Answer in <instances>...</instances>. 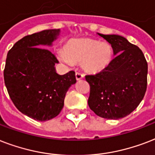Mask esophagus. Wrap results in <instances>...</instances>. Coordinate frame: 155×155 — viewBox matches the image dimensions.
Returning <instances> with one entry per match:
<instances>
[{
  "instance_id": "1",
  "label": "esophagus",
  "mask_w": 155,
  "mask_h": 155,
  "mask_svg": "<svg viewBox=\"0 0 155 155\" xmlns=\"http://www.w3.org/2000/svg\"><path fill=\"white\" fill-rule=\"evenodd\" d=\"M75 76H76V79L77 80H81L84 78V75L80 72H76V74H75Z\"/></svg>"
}]
</instances>
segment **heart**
<instances>
[{"label":"heart","mask_w":155,"mask_h":155,"mask_svg":"<svg viewBox=\"0 0 155 155\" xmlns=\"http://www.w3.org/2000/svg\"><path fill=\"white\" fill-rule=\"evenodd\" d=\"M58 54L66 63L81 62L82 69L91 74L107 69L113 58V50L110 44L89 38L70 39L65 44L64 51H60Z\"/></svg>","instance_id":"1"}]
</instances>
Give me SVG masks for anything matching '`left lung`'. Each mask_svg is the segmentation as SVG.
I'll return each mask as SVG.
<instances>
[{
	"label": "left lung",
	"instance_id": "8db88e82",
	"mask_svg": "<svg viewBox=\"0 0 155 155\" xmlns=\"http://www.w3.org/2000/svg\"><path fill=\"white\" fill-rule=\"evenodd\" d=\"M98 35L111 44L116 56L107 69L86 76L91 87L88 105L97 116L118 120L134 111L143 99L148 64L141 49L125 38Z\"/></svg>",
	"mask_w": 155,
	"mask_h": 155
}]
</instances>
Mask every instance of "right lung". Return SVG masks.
Wrapping results in <instances>:
<instances>
[{"instance_id": "1", "label": "right lung", "mask_w": 155, "mask_h": 155, "mask_svg": "<svg viewBox=\"0 0 155 155\" xmlns=\"http://www.w3.org/2000/svg\"><path fill=\"white\" fill-rule=\"evenodd\" d=\"M60 29L44 30L29 35L15 43L7 54L4 80L17 108L35 120L56 117L64 107L67 91L76 82L75 72L60 75L58 60L48 49Z\"/></svg>"}]
</instances>
